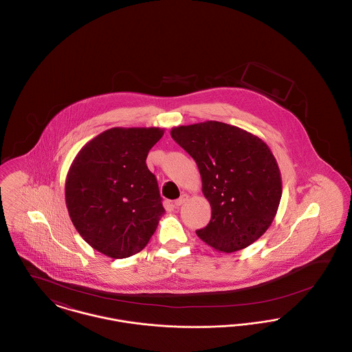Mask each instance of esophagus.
Segmentation results:
<instances>
[{
  "label": "esophagus",
  "mask_w": 352,
  "mask_h": 352,
  "mask_svg": "<svg viewBox=\"0 0 352 352\" xmlns=\"http://www.w3.org/2000/svg\"><path fill=\"white\" fill-rule=\"evenodd\" d=\"M188 198H190V197H188L187 194H182L179 199H177V201H174V206H175V207H181V206H184V203L188 201Z\"/></svg>",
  "instance_id": "obj_1"
}]
</instances>
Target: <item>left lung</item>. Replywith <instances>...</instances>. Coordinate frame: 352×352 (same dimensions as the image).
<instances>
[{
	"label": "left lung",
	"instance_id": "1",
	"mask_svg": "<svg viewBox=\"0 0 352 352\" xmlns=\"http://www.w3.org/2000/svg\"><path fill=\"white\" fill-rule=\"evenodd\" d=\"M170 134L197 162L211 206L210 223L197 231L201 240L232 253L265 234L283 195L281 171L268 145L219 121L174 126Z\"/></svg>",
	"mask_w": 352,
	"mask_h": 352
}]
</instances>
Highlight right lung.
I'll return each instance as SVG.
<instances>
[{
  "instance_id": "add662e5",
  "label": "right lung",
  "mask_w": 352,
  "mask_h": 352,
  "mask_svg": "<svg viewBox=\"0 0 352 352\" xmlns=\"http://www.w3.org/2000/svg\"><path fill=\"white\" fill-rule=\"evenodd\" d=\"M162 128H111L88 141L66 177V206L76 231L96 251L125 258L142 251L165 214L146 166Z\"/></svg>"
}]
</instances>
